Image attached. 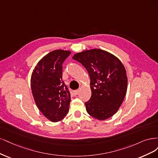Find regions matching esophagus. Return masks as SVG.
<instances>
[{
    "instance_id": "esophagus-1",
    "label": "esophagus",
    "mask_w": 158,
    "mask_h": 158,
    "mask_svg": "<svg viewBox=\"0 0 158 158\" xmlns=\"http://www.w3.org/2000/svg\"><path fill=\"white\" fill-rule=\"evenodd\" d=\"M79 93V90H75V91H73V94H74V95H77Z\"/></svg>"
}]
</instances>
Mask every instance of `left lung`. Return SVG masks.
Wrapping results in <instances>:
<instances>
[{"label": "left lung", "instance_id": "8db88e82", "mask_svg": "<svg viewBox=\"0 0 158 158\" xmlns=\"http://www.w3.org/2000/svg\"><path fill=\"white\" fill-rule=\"evenodd\" d=\"M73 59L87 70L92 94L85 102L87 113L98 120L113 116L121 106L127 89L126 70L114 55L101 49L75 54Z\"/></svg>", "mask_w": 158, "mask_h": 158}]
</instances>
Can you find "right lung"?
I'll list each match as a JSON object with an SVG mask.
<instances>
[{
  "mask_svg": "<svg viewBox=\"0 0 158 158\" xmlns=\"http://www.w3.org/2000/svg\"><path fill=\"white\" fill-rule=\"evenodd\" d=\"M70 51L55 50L40 60L33 69L31 87L37 106L48 120L58 122L69 111V91L62 81V64Z\"/></svg>",
  "mask_w": 158,
  "mask_h": 158,
  "instance_id": "add662e5",
  "label": "right lung"
}]
</instances>
